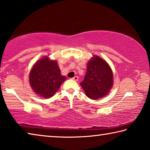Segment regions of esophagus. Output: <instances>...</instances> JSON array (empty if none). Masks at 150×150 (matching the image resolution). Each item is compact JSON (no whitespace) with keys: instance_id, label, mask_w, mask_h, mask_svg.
Returning <instances> with one entry per match:
<instances>
[{"instance_id":"1","label":"esophagus","mask_w":150,"mask_h":150,"mask_svg":"<svg viewBox=\"0 0 150 150\" xmlns=\"http://www.w3.org/2000/svg\"><path fill=\"white\" fill-rule=\"evenodd\" d=\"M72 79L73 80H74V81H78V76H74V77H73Z\"/></svg>"}]
</instances>
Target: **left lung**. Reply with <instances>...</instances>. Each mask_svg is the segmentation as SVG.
<instances>
[{
    "label": "left lung",
    "instance_id": "1",
    "mask_svg": "<svg viewBox=\"0 0 150 150\" xmlns=\"http://www.w3.org/2000/svg\"><path fill=\"white\" fill-rule=\"evenodd\" d=\"M113 84V74L107 62L93 56L87 66L85 78L80 85L88 98L94 100L107 96Z\"/></svg>",
    "mask_w": 150,
    "mask_h": 150
}]
</instances>
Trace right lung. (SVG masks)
Instances as JSON below:
<instances>
[{"label": "right lung", "mask_w": 150, "mask_h": 150, "mask_svg": "<svg viewBox=\"0 0 150 150\" xmlns=\"http://www.w3.org/2000/svg\"><path fill=\"white\" fill-rule=\"evenodd\" d=\"M66 77L60 74L56 60L47 57L37 62L30 73V83L34 92L45 98L54 96Z\"/></svg>", "instance_id": "obj_1"}]
</instances>
